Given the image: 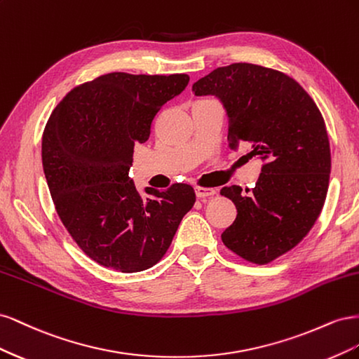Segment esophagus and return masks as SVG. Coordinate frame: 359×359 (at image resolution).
Listing matches in <instances>:
<instances>
[{"label": "esophagus", "instance_id": "obj_1", "mask_svg": "<svg viewBox=\"0 0 359 359\" xmlns=\"http://www.w3.org/2000/svg\"><path fill=\"white\" fill-rule=\"evenodd\" d=\"M194 193H196L198 198H206V196H214L217 191L214 189H208V187H196L194 189Z\"/></svg>", "mask_w": 359, "mask_h": 359}]
</instances>
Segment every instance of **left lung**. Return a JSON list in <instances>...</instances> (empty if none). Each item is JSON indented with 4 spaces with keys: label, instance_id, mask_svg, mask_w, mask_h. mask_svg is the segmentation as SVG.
Returning <instances> with one entry per match:
<instances>
[{
    "label": "left lung",
    "instance_id": "left-lung-1",
    "mask_svg": "<svg viewBox=\"0 0 359 359\" xmlns=\"http://www.w3.org/2000/svg\"><path fill=\"white\" fill-rule=\"evenodd\" d=\"M191 90L223 103L232 149L250 144L264 161L255 189H222L236 206L222 241L248 262L268 264L301 243L327 198L331 149L322 114L295 79L256 64L215 69Z\"/></svg>",
    "mask_w": 359,
    "mask_h": 359
}]
</instances>
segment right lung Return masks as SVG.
<instances>
[{
	"label": "right lung",
	"instance_id": "obj_1",
	"mask_svg": "<svg viewBox=\"0 0 359 359\" xmlns=\"http://www.w3.org/2000/svg\"><path fill=\"white\" fill-rule=\"evenodd\" d=\"M189 74L115 72L73 88L50 114L41 161L62 224L82 252L121 273H139L165 256L196 201L193 187H151L128 177L133 148L149 137L161 106L181 94Z\"/></svg>",
	"mask_w": 359,
	"mask_h": 359
}]
</instances>
